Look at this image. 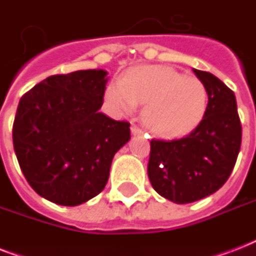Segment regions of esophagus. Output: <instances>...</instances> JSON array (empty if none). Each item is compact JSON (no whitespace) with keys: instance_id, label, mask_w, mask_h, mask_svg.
Masks as SVG:
<instances>
[{"instance_id":"obj_1","label":"esophagus","mask_w":256,"mask_h":256,"mask_svg":"<svg viewBox=\"0 0 256 256\" xmlns=\"http://www.w3.org/2000/svg\"><path fill=\"white\" fill-rule=\"evenodd\" d=\"M132 136H144V130H140L138 126H132Z\"/></svg>"}]
</instances>
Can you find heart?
<instances>
[{"label": "heart", "instance_id": "heart-1", "mask_svg": "<svg viewBox=\"0 0 256 256\" xmlns=\"http://www.w3.org/2000/svg\"><path fill=\"white\" fill-rule=\"evenodd\" d=\"M108 100L124 112L146 104L144 122L154 134L179 136L190 132L206 114V86L166 66H138L106 92Z\"/></svg>", "mask_w": 256, "mask_h": 256}]
</instances>
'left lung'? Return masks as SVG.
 Listing matches in <instances>:
<instances>
[{"mask_svg": "<svg viewBox=\"0 0 256 256\" xmlns=\"http://www.w3.org/2000/svg\"><path fill=\"white\" fill-rule=\"evenodd\" d=\"M192 72L206 86L208 96L203 120L183 138L150 142L148 174L152 186L178 204L218 191L230 176L242 144L234 92L211 73Z\"/></svg>", "mask_w": 256, "mask_h": 256, "instance_id": "obj_1", "label": "left lung"}]
</instances>
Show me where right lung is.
Masks as SVG:
<instances>
[{"label":"right lung","mask_w":256,"mask_h":256,"mask_svg":"<svg viewBox=\"0 0 256 256\" xmlns=\"http://www.w3.org/2000/svg\"><path fill=\"white\" fill-rule=\"evenodd\" d=\"M104 70H78L40 82L20 100L13 144L26 180L42 198L78 206L104 190L130 124L100 112Z\"/></svg>","instance_id":"1"}]
</instances>
